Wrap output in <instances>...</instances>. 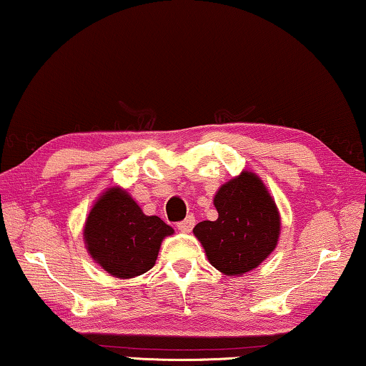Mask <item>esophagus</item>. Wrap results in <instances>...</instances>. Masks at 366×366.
Returning a JSON list of instances; mask_svg holds the SVG:
<instances>
[{
  "label": "esophagus",
  "mask_w": 366,
  "mask_h": 366,
  "mask_svg": "<svg viewBox=\"0 0 366 366\" xmlns=\"http://www.w3.org/2000/svg\"><path fill=\"white\" fill-rule=\"evenodd\" d=\"M194 222H196V219H194V216H188V217H184L182 222H178V230H182V232H191V229L194 227Z\"/></svg>",
  "instance_id": "esophagus-1"
}]
</instances>
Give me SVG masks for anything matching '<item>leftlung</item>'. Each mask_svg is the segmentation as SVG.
Listing matches in <instances>:
<instances>
[{"mask_svg": "<svg viewBox=\"0 0 366 366\" xmlns=\"http://www.w3.org/2000/svg\"><path fill=\"white\" fill-rule=\"evenodd\" d=\"M216 221L196 224L193 232L207 260L226 274L257 268L278 244L280 214L272 196L255 173L242 172L214 196Z\"/></svg>", "mask_w": 366, "mask_h": 366, "instance_id": "8db88e82", "label": "left lung"}]
</instances>
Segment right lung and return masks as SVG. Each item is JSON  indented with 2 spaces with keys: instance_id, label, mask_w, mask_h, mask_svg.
I'll return each mask as SVG.
<instances>
[{
  "instance_id": "right-lung-1",
  "label": "right lung",
  "mask_w": 366,
  "mask_h": 366,
  "mask_svg": "<svg viewBox=\"0 0 366 366\" xmlns=\"http://www.w3.org/2000/svg\"><path fill=\"white\" fill-rule=\"evenodd\" d=\"M173 229L159 216H145L121 188H111L89 211L85 242L89 255L117 278L139 277L155 265L160 244Z\"/></svg>"
}]
</instances>
